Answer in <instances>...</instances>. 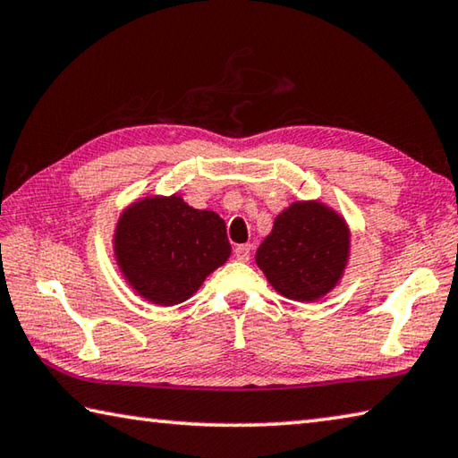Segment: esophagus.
Wrapping results in <instances>:
<instances>
[{"label":"esophagus","mask_w":458,"mask_h":458,"mask_svg":"<svg viewBox=\"0 0 458 458\" xmlns=\"http://www.w3.org/2000/svg\"><path fill=\"white\" fill-rule=\"evenodd\" d=\"M250 254H252L250 244H238L234 248V258L238 262H248V260H250Z\"/></svg>","instance_id":"obj_1"}]
</instances>
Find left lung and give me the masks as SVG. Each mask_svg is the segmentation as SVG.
<instances>
[{"mask_svg":"<svg viewBox=\"0 0 458 458\" xmlns=\"http://www.w3.org/2000/svg\"><path fill=\"white\" fill-rule=\"evenodd\" d=\"M351 250L344 218L322 202H294L274 220L256 264L276 293L312 302L338 284Z\"/></svg>","mask_w":458,"mask_h":458,"instance_id":"left-lung-1","label":"left lung"}]
</instances>
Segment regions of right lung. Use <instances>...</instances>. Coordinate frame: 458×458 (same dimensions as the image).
I'll return each instance as SVG.
<instances>
[{"label": "right lung", "mask_w": 458, "mask_h": 458, "mask_svg": "<svg viewBox=\"0 0 458 458\" xmlns=\"http://www.w3.org/2000/svg\"><path fill=\"white\" fill-rule=\"evenodd\" d=\"M114 252L128 284L146 301L174 306L188 301L232 252L226 224L180 196H149L123 210Z\"/></svg>", "instance_id": "add662e5"}]
</instances>
